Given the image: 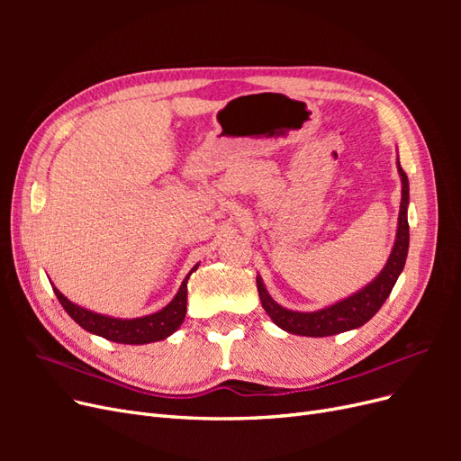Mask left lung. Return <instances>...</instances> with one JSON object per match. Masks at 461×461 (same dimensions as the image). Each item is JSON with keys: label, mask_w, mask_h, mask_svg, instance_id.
I'll return each mask as SVG.
<instances>
[{"label": "left lung", "mask_w": 461, "mask_h": 461, "mask_svg": "<svg viewBox=\"0 0 461 461\" xmlns=\"http://www.w3.org/2000/svg\"><path fill=\"white\" fill-rule=\"evenodd\" d=\"M398 173L402 176V202H400V215H398V232L396 242L393 248L384 269L379 273L373 283L366 288H361L350 298L329 305L325 310L303 313V312H292L278 305L269 292L265 290L261 276L258 275V292L263 310L269 313L275 321L276 327H281L286 332L302 334V337H330V334H339L344 330H352L367 321L381 310V305L393 292L398 276L406 265L408 248H410V225H408V202H410V183L408 175L403 173L398 161Z\"/></svg>", "instance_id": "left-lung-1"}]
</instances>
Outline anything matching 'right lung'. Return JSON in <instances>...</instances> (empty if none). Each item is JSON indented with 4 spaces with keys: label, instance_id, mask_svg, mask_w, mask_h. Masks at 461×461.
Listing matches in <instances>:
<instances>
[{
    "label": "right lung",
    "instance_id": "obj_1",
    "mask_svg": "<svg viewBox=\"0 0 461 461\" xmlns=\"http://www.w3.org/2000/svg\"><path fill=\"white\" fill-rule=\"evenodd\" d=\"M196 267L192 271H196ZM192 271L186 275V278L183 281V285H180L176 296L171 300V303H167L165 308L158 313L138 317V319H115V317L94 313L90 310L80 308V305L73 302H68L58 288H53V292L55 296H58L59 303L63 305V310L88 332L119 344H148V342H158L167 339L185 321L186 294H188L186 285Z\"/></svg>",
    "mask_w": 461,
    "mask_h": 461
}]
</instances>
